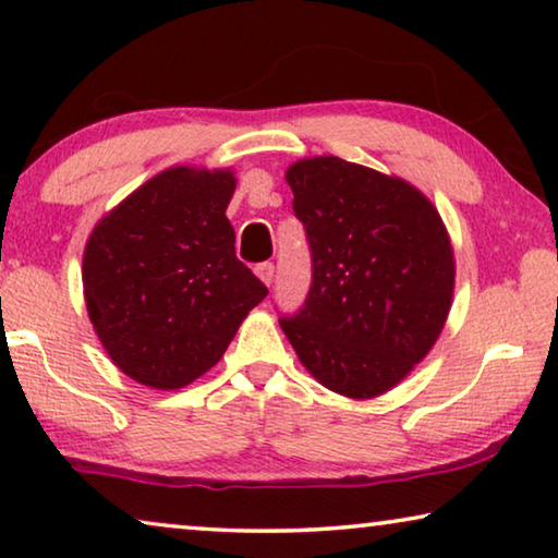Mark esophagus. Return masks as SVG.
<instances>
[{"label":"esophagus","instance_id":"obj_1","mask_svg":"<svg viewBox=\"0 0 558 558\" xmlns=\"http://www.w3.org/2000/svg\"><path fill=\"white\" fill-rule=\"evenodd\" d=\"M256 276L270 288L272 278H276V266L272 263H260V266H256Z\"/></svg>","mask_w":558,"mask_h":558}]
</instances>
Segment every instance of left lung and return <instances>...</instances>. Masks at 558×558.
<instances>
[{
    "label": "left lung",
    "mask_w": 558,
    "mask_h": 558,
    "mask_svg": "<svg viewBox=\"0 0 558 558\" xmlns=\"http://www.w3.org/2000/svg\"><path fill=\"white\" fill-rule=\"evenodd\" d=\"M313 251L305 307L280 327L302 366L354 401L391 391L446 327L456 256L421 189L335 155L286 172Z\"/></svg>",
    "instance_id": "obj_1"
}]
</instances>
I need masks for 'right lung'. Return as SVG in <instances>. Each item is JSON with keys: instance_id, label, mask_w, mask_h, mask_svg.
Instances as JSON below:
<instances>
[{"instance_id": "add662e5", "label": "right lung", "mask_w": 558, "mask_h": 558, "mask_svg": "<svg viewBox=\"0 0 558 558\" xmlns=\"http://www.w3.org/2000/svg\"><path fill=\"white\" fill-rule=\"evenodd\" d=\"M233 192V169L169 167L93 226L83 298L102 349L132 381L184 389L268 295L235 258Z\"/></svg>"}]
</instances>
